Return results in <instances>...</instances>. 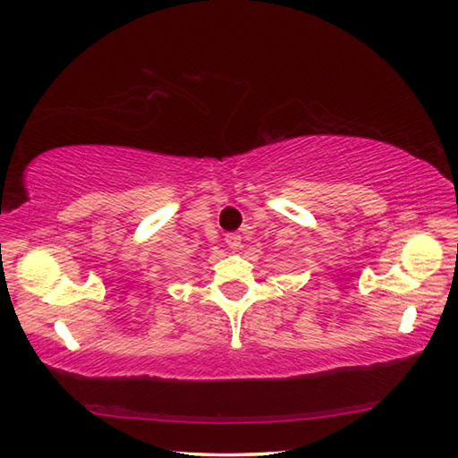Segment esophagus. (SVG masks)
<instances>
[{
    "mask_svg": "<svg viewBox=\"0 0 458 458\" xmlns=\"http://www.w3.org/2000/svg\"><path fill=\"white\" fill-rule=\"evenodd\" d=\"M226 244H228L230 250H240L242 248V236L226 234Z\"/></svg>",
    "mask_w": 458,
    "mask_h": 458,
    "instance_id": "34e87169",
    "label": "esophagus"
}]
</instances>
